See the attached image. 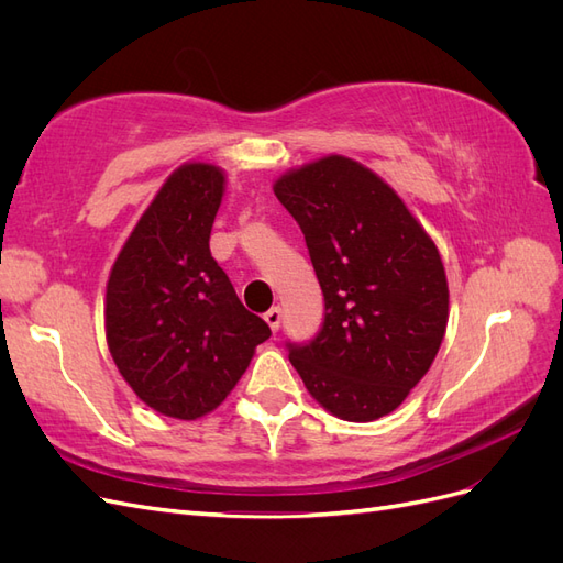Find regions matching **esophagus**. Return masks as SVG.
<instances>
[{
    "label": "esophagus",
    "mask_w": 563,
    "mask_h": 563,
    "mask_svg": "<svg viewBox=\"0 0 563 563\" xmlns=\"http://www.w3.org/2000/svg\"><path fill=\"white\" fill-rule=\"evenodd\" d=\"M265 321H267V327L277 333L279 327H282V310L279 308H269L265 312Z\"/></svg>",
    "instance_id": "obj_1"
}]
</instances>
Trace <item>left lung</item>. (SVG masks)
<instances>
[{
	"mask_svg": "<svg viewBox=\"0 0 563 563\" xmlns=\"http://www.w3.org/2000/svg\"><path fill=\"white\" fill-rule=\"evenodd\" d=\"M305 234L323 294L314 340L288 343L310 395L350 422L378 420L430 371L449 323L432 236L371 168L329 155L275 180Z\"/></svg>",
	"mask_w": 563,
	"mask_h": 563,
	"instance_id": "8db88e82",
	"label": "left lung"
}]
</instances>
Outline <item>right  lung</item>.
<instances>
[{
  "label": "right lung",
  "mask_w": 563,
  "mask_h": 563,
  "mask_svg": "<svg viewBox=\"0 0 563 563\" xmlns=\"http://www.w3.org/2000/svg\"><path fill=\"white\" fill-rule=\"evenodd\" d=\"M223 192V168L178 166L135 223L108 279L112 360L141 401L178 420H197L223 404L272 333L240 302L211 255Z\"/></svg>",
  "instance_id": "add662e5"
}]
</instances>
